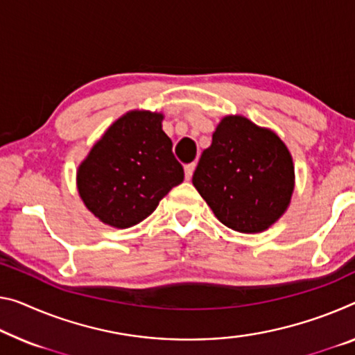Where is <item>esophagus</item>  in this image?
I'll use <instances>...</instances> for the list:
<instances>
[{
	"label": "esophagus",
	"instance_id": "34e87169",
	"mask_svg": "<svg viewBox=\"0 0 355 355\" xmlns=\"http://www.w3.org/2000/svg\"><path fill=\"white\" fill-rule=\"evenodd\" d=\"M195 162L193 163H189V165H185L184 166V171H185V179H192V176H193V171H195Z\"/></svg>",
	"mask_w": 355,
	"mask_h": 355
}]
</instances>
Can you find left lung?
I'll use <instances>...</instances> for the list:
<instances>
[{"label": "left lung", "mask_w": 355, "mask_h": 355, "mask_svg": "<svg viewBox=\"0 0 355 355\" xmlns=\"http://www.w3.org/2000/svg\"><path fill=\"white\" fill-rule=\"evenodd\" d=\"M192 182L223 225L241 233L263 232L291 203L292 157L270 130L228 116L201 154Z\"/></svg>", "instance_id": "left-lung-1"}]
</instances>
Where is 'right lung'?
<instances>
[{"mask_svg": "<svg viewBox=\"0 0 355 355\" xmlns=\"http://www.w3.org/2000/svg\"><path fill=\"white\" fill-rule=\"evenodd\" d=\"M162 119L157 112H128L109 127L79 166L80 198L107 225H136L184 181Z\"/></svg>", "mask_w": 355, "mask_h": 355, "instance_id": "add662e5", "label": "right lung"}]
</instances>
